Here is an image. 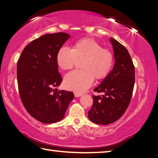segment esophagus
I'll return each mask as SVG.
<instances>
[{"label":"esophagus","instance_id":"obj_1","mask_svg":"<svg viewBox=\"0 0 158 158\" xmlns=\"http://www.w3.org/2000/svg\"><path fill=\"white\" fill-rule=\"evenodd\" d=\"M74 96H75L76 97H80V96H81L82 95V94L81 93H74Z\"/></svg>","mask_w":158,"mask_h":158}]
</instances>
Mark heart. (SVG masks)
<instances>
[{
    "label": "heart",
    "instance_id": "b5f03b06",
    "mask_svg": "<svg viewBox=\"0 0 158 158\" xmlns=\"http://www.w3.org/2000/svg\"><path fill=\"white\" fill-rule=\"evenodd\" d=\"M81 70L67 74L64 78L65 87L70 90L81 93L96 80L105 79L113 66L114 56L112 52L103 48L102 45L93 39L84 38L74 42L73 48H60L56 53V61L63 70L74 67L81 61Z\"/></svg>",
    "mask_w": 158,
    "mask_h": 158
}]
</instances>
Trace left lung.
<instances>
[{"label":"left lung","instance_id":"obj_1","mask_svg":"<svg viewBox=\"0 0 158 158\" xmlns=\"http://www.w3.org/2000/svg\"><path fill=\"white\" fill-rule=\"evenodd\" d=\"M113 47V69L103 80L93 94V104L88 111V117L98 124L107 125L118 120L130 104L135 84V67L127 48L115 39H110Z\"/></svg>","mask_w":158,"mask_h":158}]
</instances>
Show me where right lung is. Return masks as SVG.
I'll return each mask as SVG.
<instances>
[{
	"instance_id": "obj_1",
	"label": "right lung",
	"mask_w": 158,
	"mask_h": 158,
	"mask_svg": "<svg viewBox=\"0 0 158 158\" xmlns=\"http://www.w3.org/2000/svg\"><path fill=\"white\" fill-rule=\"evenodd\" d=\"M69 38L64 32L43 35L25 47L17 62V82L23 104L31 117L45 124L64 118L74 97L73 92L54 88L62 81L56 53Z\"/></svg>"
}]
</instances>
